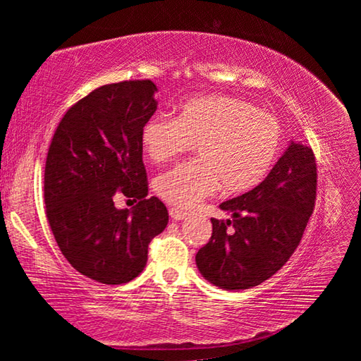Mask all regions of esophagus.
Segmentation results:
<instances>
[{
	"label": "esophagus",
	"mask_w": 361,
	"mask_h": 361,
	"mask_svg": "<svg viewBox=\"0 0 361 361\" xmlns=\"http://www.w3.org/2000/svg\"><path fill=\"white\" fill-rule=\"evenodd\" d=\"M169 215H170V218L175 219V221H180V219L185 218V216L188 215V213L180 210V209H170V210H169Z\"/></svg>",
	"instance_id": "1"
}]
</instances>
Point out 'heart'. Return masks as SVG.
I'll return each instance as SVG.
<instances>
[{"instance_id":"heart-1","label":"heart","mask_w":361,"mask_h":361,"mask_svg":"<svg viewBox=\"0 0 361 361\" xmlns=\"http://www.w3.org/2000/svg\"><path fill=\"white\" fill-rule=\"evenodd\" d=\"M145 154L161 164L197 145V161L159 175L154 191L164 202L192 209L221 186L242 194L261 185L282 148V127L276 116L250 102L223 95L194 97L176 118L159 114L140 133Z\"/></svg>"}]
</instances>
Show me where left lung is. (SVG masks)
Masks as SVG:
<instances>
[{
  "label": "left lung",
  "mask_w": 361,
  "mask_h": 361,
  "mask_svg": "<svg viewBox=\"0 0 361 361\" xmlns=\"http://www.w3.org/2000/svg\"><path fill=\"white\" fill-rule=\"evenodd\" d=\"M315 195L314 151L291 142L261 185L219 205L231 219L212 218L210 240L195 255L200 274L224 290L253 288L271 279L301 242Z\"/></svg>",
  "instance_id": "left-lung-1"
}]
</instances>
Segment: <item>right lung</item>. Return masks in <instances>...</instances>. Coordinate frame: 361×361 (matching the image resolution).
Listing matches in <instances>:
<instances>
[{"mask_svg": "<svg viewBox=\"0 0 361 361\" xmlns=\"http://www.w3.org/2000/svg\"><path fill=\"white\" fill-rule=\"evenodd\" d=\"M156 84H106L75 103L47 151L44 204L60 252L82 276L127 283L148 261V245L166 229L169 212L148 197L140 133L157 109ZM122 193L137 205L114 207Z\"/></svg>", "mask_w": 361, "mask_h": 361, "instance_id": "obj_1", "label": "right lung"}]
</instances>
